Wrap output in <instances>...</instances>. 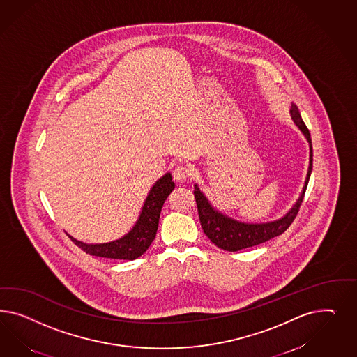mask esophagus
Returning a JSON list of instances; mask_svg holds the SVG:
<instances>
[{
	"instance_id": "esophagus-1",
	"label": "esophagus",
	"mask_w": 357,
	"mask_h": 357,
	"mask_svg": "<svg viewBox=\"0 0 357 357\" xmlns=\"http://www.w3.org/2000/svg\"><path fill=\"white\" fill-rule=\"evenodd\" d=\"M174 179L178 182H185L188 179V176L191 175V169L185 165H179L174 169Z\"/></svg>"
}]
</instances>
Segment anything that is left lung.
I'll list each match as a JSON object with an SVG mask.
<instances>
[{
    "label": "left lung",
    "mask_w": 357,
    "mask_h": 357,
    "mask_svg": "<svg viewBox=\"0 0 357 357\" xmlns=\"http://www.w3.org/2000/svg\"><path fill=\"white\" fill-rule=\"evenodd\" d=\"M293 120L298 126V128L303 130L305 137L310 144V166L309 172L306 176L305 182V188H303L301 197L287 213L285 216L273 221V222H267V224H243L238 222L229 217H225L221 213L215 211L211 204L208 203L206 196L199 191L197 187H195V199H196V206H197V213H199V220L203 227V231L206 233V237L209 238L217 248L227 250V251H239V250L249 249L252 246H257L260 243H264L270 241L272 238L278 237L282 234L288 227L292 225L294 218L297 216L300 206L303 204V196L306 187L309 183V178L312 174V167H313V148H312V139H310V132L307 127L305 126L303 118L300 115V111L297 106L293 105L291 109Z\"/></svg>",
    "instance_id": "obj_1"
}]
</instances>
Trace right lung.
I'll list each match as a JSON object with an SVG mask.
<instances>
[{"label":"right lung","instance_id":"add662e5","mask_svg":"<svg viewBox=\"0 0 357 357\" xmlns=\"http://www.w3.org/2000/svg\"><path fill=\"white\" fill-rule=\"evenodd\" d=\"M175 183L172 174L167 173L157 181L145 200L139 221L127 236L118 241L102 245H86L70 236L69 238L79 249L94 257L109 259H136L149 249L153 239L155 238L163 203L173 191Z\"/></svg>","mask_w":357,"mask_h":357}]
</instances>
